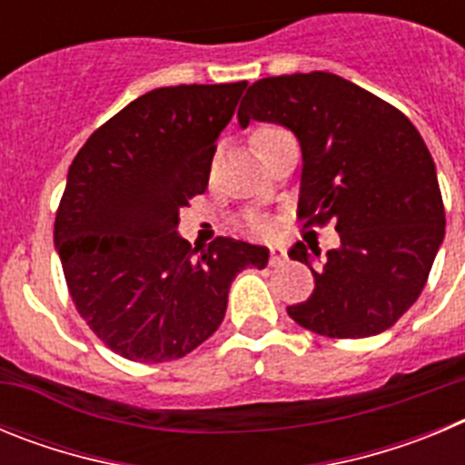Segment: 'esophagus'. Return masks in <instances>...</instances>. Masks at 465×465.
Here are the masks:
<instances>
[{
	"instance_id": "esophagus-1",
	"label": "esophagus",
	"mask_w": 465,
	"mask_h": 465,
	"mask_svg": "<svg viewBox=\"0 0 465 465\" xmlns=\"http://www.w3.org/2000/svg\"><path fill=\"white\" fill-rule=\"evenodd\" d=\"M283 262H286V249L279 244L270 246V265L277 268V265H283Z\"/></svg>"
}]
</instances>
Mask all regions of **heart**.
Wrapping results in <instances>:
<instances>
[{"mask_svg": "<svg viewBox=\"0 0 465 465\" xmlns=\"http://www.w3.org/2000/svg\"><path fill=\"white\" fill-rule=\"evenodd\" d=\"M279 133H283V130H282V127H277V125L256 127V130H253V134H252V146L256 149L258 143H262L265 139L274 137V134H279ZM252 230H253V232H262V223H252Z\"/></svg>", "mask_w": 465, "mask_h": 465, "instance_id": "obj_1", "label": "heart"}]
</instances>
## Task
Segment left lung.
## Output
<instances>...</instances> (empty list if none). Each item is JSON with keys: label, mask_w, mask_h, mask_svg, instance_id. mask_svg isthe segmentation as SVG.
<instances>
[{"label": "left lung", "mask_w": 465, "mask_h": 465, "mask_svg": "<svg viewBox=\"0 0 465 465\" xmlns=\"http://www.w3.org/2000/svg\"><path fill=\"white\" fill-rule=\"evenodd\" d=\"M240 125L289 127L302 149L298 216L335 223L340 249L310 265L314 293L289 307L302 328L326 338H371L391 328L426 286L445 237L435 163L405 114L338 74L261 79L246 90ZM322 258L319 249H312Z\"/></svg>", "instance_id": "8db88e82"}]
</instances>
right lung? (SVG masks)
I'll list each match as a JSON object with an SVG mask.
<instances>
[{"instance_id":"right-lung-1","label":"right lung","mask_w":465,"mask_h":465,"mask_svg":"<svg viewBox=\"0 0 465 465\" xmlns=\"http://www.w3.org/2000/svg\"><path fill=\"white\" fill-rule=\"evenodd\" d=\"M246 81L155 88L97 127L76 153L55 213V249L76 312L123 359L191 354L221 326L265 246L216 237L191 249L179 212L207 191L221 130Z\"/></svg>"}]
</instances>
